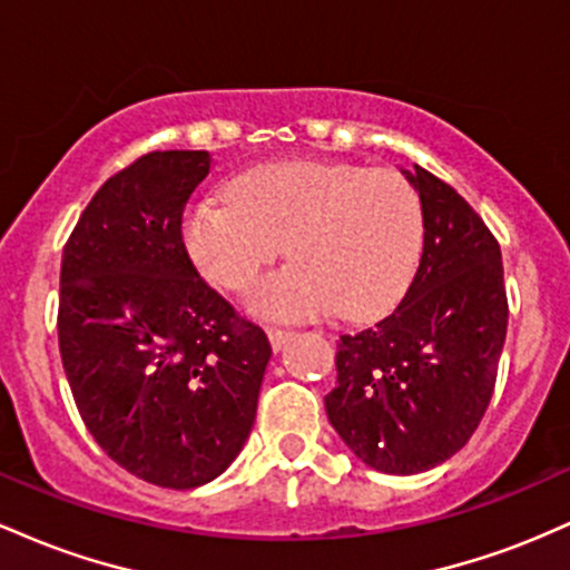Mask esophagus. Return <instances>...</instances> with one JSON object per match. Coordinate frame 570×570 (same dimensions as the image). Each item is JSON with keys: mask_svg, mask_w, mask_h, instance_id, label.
Listing matches in <instances>:
<instances>
[{"mask_svg": "<svg viewBox=\"0 0 570 570\" xmlns=\"http://www.w3.org/2000/svg\"><path fill=\"white\" fill-rule=\"evenodd\" d=\"M292 335H294V332H289V330H273V326H271V330H267V337H271L273 351L284 348V345L292 340Z\"/></svg>", "mask_w": 570, "mask_h": 570, "instance_id": "34e87169", "label": "esophagus"}]
</instances>
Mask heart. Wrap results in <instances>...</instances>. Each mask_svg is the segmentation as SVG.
<instances>
[{"label": "heart", "mask_w": 570, "mask_h": 570, "mask_svg": "<svg viewBox=\"0 0 570 570\" xmlns=\"http://www.w3.org/2000/svg\"><path fill=\"white\" fill-rule=\"evenodd\" d=\"M227 198L187 206L181 238L195 267L240 292L286 248L289 263L252 286L246 305L271 322L337 313L383 316L415 278L423 208L402 174L326 160H273L238 174Z\"/></svg>", "instance_id": "obj_1"}]
</instances>
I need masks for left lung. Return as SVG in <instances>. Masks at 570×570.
<instances>
[{"instance_id": "obj_1", "label": "left lung", "mask_w": 570, "mask_h": 570, "mask_svg": "<svg viewBox=\"0 0 570 570\" xmlns=\"http://www.w3.org/2000/svg\"><path fill=\"white\" fill-rule=\"evenodd\" d=\"M421 198L423 254L391 316L337 343L326 415L358 461L417 474L455 455L485 415L507 340L499 240L453 187L404 171Z\"/></svg>"}]
</instances>
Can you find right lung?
I'll list each match as a JSON object with an SVG mask.
<instances>
[{
  "instance_id": "right-lung-1",
  "label": "right lung",
  "mask_w": 570,
  "mask_h": 570,
  "mask_svg": "<svg viewBox=\"0 0 570 570\" xmlns=\"http://www.w3.org/2000/svg\"><path fill=\"white\" fill-rule=\"evenodd\" d=\"M212 155L149 153L63 246L58 345L85 426L130 474L187 490L244 450L271 343L189 263L181 214Z\"/></svg>"
}]
</instances>
